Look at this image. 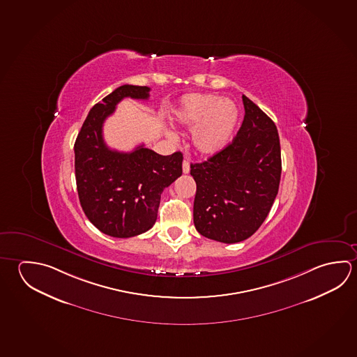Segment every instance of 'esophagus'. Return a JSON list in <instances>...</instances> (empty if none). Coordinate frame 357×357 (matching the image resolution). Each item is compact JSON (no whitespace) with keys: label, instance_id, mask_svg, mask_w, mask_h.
<instances>
[{"label":"esophagus","instance_id":"1","mask_svg":"<svg viewBox=\"0 0 357 357\" xmlns=\"http://www.w3.org/2000/svg\"><path fill=\"white\" fill-rule=\"evenodd\" d=\"M189 170H190V164H189L188 160L184 159V162H183V173H184V174H188V173H189Z\"/></svg>","mask_w":357,"mask_h":357}]
</instances>
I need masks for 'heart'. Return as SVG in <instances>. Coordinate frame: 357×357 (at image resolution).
<instances>
[{"label": "heart", "instance_id": "obj_1", "mask_svg": "<svg viewBox=\"0 0 357 357\" xmlns=\"http://www.w3.org/2000/svg\"><path fill=\"white\" fill-rule=\"evenodd\" d=\"M181 126L194 129L195 151L213 155L231 143L239 120L236 104L217 95H188L176 112Z\"/></svg>", "mask_w": 357, "mask_h": 357}]
</instances>
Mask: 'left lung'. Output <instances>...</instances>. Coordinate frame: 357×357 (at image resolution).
Returning a JSON list of instances; mask_svg holds the SVG:
<instances>
[{
	"label": "left lung",
	"mask_w": 357,
	"mask_h": 357,
	"mask_svg": "<svg viewBox=\"0 0 357 357\" xmlns=\"http://www.w3.org/2000/svg\"><path fill=\"white\" fill-rule=\"evenodd\" d=\"M236 138L206 162L190 165L197 183L193 219L202 236L223 243L250 238L278 193L281 145L272 119L245 95Z\"/></svg>",
	"instance_id": "8db88e82"
}]
</instances>
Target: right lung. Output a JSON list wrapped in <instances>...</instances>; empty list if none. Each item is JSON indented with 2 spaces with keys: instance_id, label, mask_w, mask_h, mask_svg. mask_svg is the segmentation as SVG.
I'll return each mask as SVG.
<instances>
[{
  "instance_id": "1",
  "label": "right lung",
  "mask_w": 357,
  "mask_h": 357,
  "mask_svg": "<svg viewBox=\"0 0 357 357\" xmlns=\"http://www.w3.org/2000/svg\"><path fill=\"white\" fill-rule=\"evenodd\" d=\"M151 88L123 85L95 104L76 138V187L89 220L107 236L129 238L155 223L160 195L181 176L183 154L160 155L139 145L130 153L110 149L102 124L124 98L146 100Z\"/></svg>"
}]
</instances>
